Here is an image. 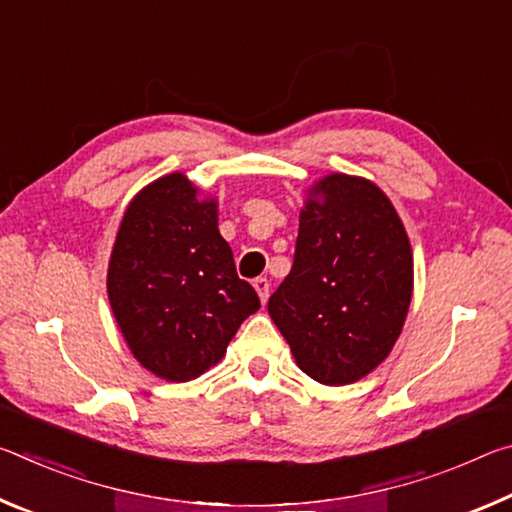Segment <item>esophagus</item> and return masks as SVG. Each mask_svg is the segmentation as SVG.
Here are the masks:
<instances>
[{
	"instance_id": "esophagus-1",
	"label": "esophagus",
	"mask_w": 512,
	"mask_h": 512,
	"mask_svg": "<svg viewBox=\"0 0 512 512\" xmlns=\"http://www.w3.org/2000/svg\"><path fill=\"white\" fill-rule=\"evenodd\" d=\"M253 287H255V291H257L259 300H262V305H266V300H268V291H271V284H268L266 277H257V280L253 282Z\"/></svg>"
}]
</instances>
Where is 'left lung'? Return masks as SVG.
<instances>
[{"label":"left lung","instance_id":"8db88e82","mask_svg":"<svg viewBox=\"0 0 512 512\" xmlns=\"http://www.w3.org/2000/svg\"><path fill=\"white\" fill-rule=\"evenodd\" d=\"M411 293V244L388 196L345 173L318 180L291 273L268 298L298 368L327 386L366 377L391 354Z\"/></svg>","mask_w":512,"mask_h":512}]
</instances>
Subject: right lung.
Segmentation results:
<instances>
[{
  "mask_svg": "<svg viewBox=\"0 0 512 512\" xmlns=\"http://www.w3.org/2000/svg\"><path fill=\"white\" fill-rule=\"evenodd\" d=\"M108 300L133 357L167 381L216 366L259 309L219 232L216 201L198 198L178 171L153 180L126 207L108 264Z\"/></svg>",
  "mask_w": 512,
  "mask_h": 512,
  "instance_id": "add662e5",
  "label": "right lung"
}]
</instances>
